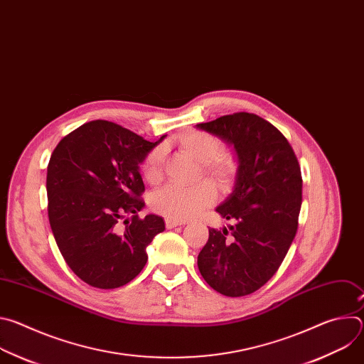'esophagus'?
Returning <instances> with one entry per match:
<instances>
[{
    "instance_id": "34e87169",
    "label": "esophagus",
    "mask_w": 364,
    "mask_h": 364,
    "mask_svg": "<svg viewBox=\"0 0 364 364\" xmlns=\"http://www.w3.org/2000/svg\"><path fill=\"white\" fill-rule=\"evenodd\" d=\"M181 225H184V222H181V220H174V219H166V228L167 229H173V228H177V226H181Z\"/></svg>"
}]
</instances>
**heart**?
<instances>
[{
    "label": "heart",
    "mask_w": 364,
    "mask_h": 364,
    "mask_svg": "<svg viewBox=\"0 0 364 364\" xmlns=\"http://www.w3.org/2000/svg\"><path fill=\"white\" fill-rule=\"evenodd\" d=\"M181 149L190 154L193 159L201 163L203 174L222 188L229 187L239 170L237 159L232 152L223 151V141L207 131H188L177 138ZM164 160V149L154 146L149 149L141 161L139 170L144 178L149 183L159 181L161 177ZM216 200L213 187L201 183L194 187H181L177 184H167L151 196V207L168 219L186 220L197 216L207 207H210Z\"/></svg>",
    "instance_id": "heart-1"
}]
</instances>
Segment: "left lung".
<instances>
[{
  "label": "left lung",
  "instance_id": "8db88e82",
  "mask_svg": "<svg viewBox=\"0 0 364 364\" xmlns=\"http://www.w3.org/2000/svg\"><path fill=\"white\" fill-rule=\"evenodd\" d=\"M235 145L239 173L218 213L236 225L209 229L197 256L201 277L226 296H245L278 271L295 237L302 201L296 155L267 119L236 112L197 125Z\"/></svg>",
  "mask_w": 364,
  "mask_h": 364
}]
</instances>
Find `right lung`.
Segmentation results:
<instances>
[{"label": "right lung", "instance_id": "right-lung-1", "mask_svg": "<svg viewBox=\"0 0 364 364\" xmlns=\"http://www.w3.org/2000/svg\"><path fill=\"white\" fill-rule=\"evenodd\" d=\"M109 121L86 122L68 134L47 166V213L69 268L87 285L119 288L146 264V246L166 229L160 216L138 212L145 191L138 171L157 145ZM125 214L132 219L120 220Z\"/></svg>", "mask_w": 364, "mask_h": 364}]
</instances>
